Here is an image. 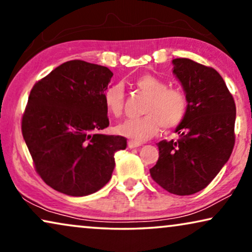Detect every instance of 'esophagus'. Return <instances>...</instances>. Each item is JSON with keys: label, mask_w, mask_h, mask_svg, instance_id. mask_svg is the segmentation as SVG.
Listing matches in <instances>:
<instances>
[{"label": "esophagus", "mask_w": 252, "mask_h": 252, "mask_svg": "<svg viewBox=\"0 0 252 252\" xmlns=\"http://www.w3.org/2000/svg\"><path fill=\"white\" fill-rule=\"evenodd\" d=\"M127 146H129V148H136V147L141 146V144L138 143V141L129 140V141H127Z\"/></svg>", "instance_id": "obj_1"}]
</instances>
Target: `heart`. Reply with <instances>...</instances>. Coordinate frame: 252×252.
<instances>
[{
    "label": "heart",
    "mask_w": 252,
    "mask_h": 252,
    "mask_svg": "<svg viewBox=\"0 0 252 252\" xmlns=\"http://www.w3.org/2000/svg\"><path fill=\"white\" fill-rule=\"evenodd\" d=\"M136 86L148 95L143 107L144 116L127 119L115 127L116 132L134 140L153 137L160 126L169 130L183 121L187 99L183 91L168 88L164 81L150 74L138 77ZM105 107L109 114L119 118L123 112L125 92L121 84H112L104 92Z\"/></svg>",
    "instance_id": "obj_1"
}]
</instances>
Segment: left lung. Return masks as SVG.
Here are the masks:
<instances>
[{
  "label": "left lung",
  "mask_w": 252,
  "mask_h": 252,
  "mask_svg": "<svg viewBox=\"0 0 252 252\" xmlns=\"http://www.w3.org/2000/svg\"><path fill=\"white\" fill-rule=\"evenodd\" d=\"M172 65L186 94V114L175 130L179 139L158 144V160L150 172L169 193L190 195L205 189L231 157L236 107L216 69L187 58Z\"/></svg>",
  "instance_id": "8db88e82"
}]
</instances>
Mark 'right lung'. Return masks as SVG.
<instances>
[{"instance_id": "right-lung-1", "label": "right lung", "mask_w": 252, "mask_h": 252, "mask_svg": "<svg viewBox=\"0 0 252 252\" xmlns=\"http://www.w3.org/2000/svg\"><path fill=\"white\" fill-rule=\"evenodd\" d=\"M113 73L83 60L62 63L35 83L21 131L44 183L70 196L97 192L111 179L114 154L126 139L100 133L109 126L104 92Z\"/></svg>"}]
</instances>
